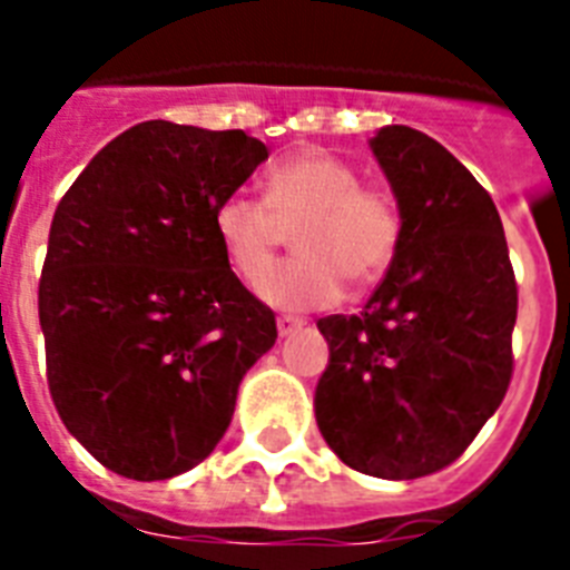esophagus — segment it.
<instances>
[{
    "label": "esophagus",
    "mask_w": 570,
    "mask_h": 570,
    "mask_svg": "<svg viewBox=\"0 0 570 570\" xmlns=\"http://www.w3.org/2000/svg\"><path fill=\"white\" fill-rule=\"evenodd\" d=\"M298 328H304L302 316H277V334H281V337H289V334H295Z\"/></svg>",
    "instance_id": "esophagus-1"
}]
</instances>
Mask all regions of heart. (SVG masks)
I'll return each instance as SVG.
<instances>
[{"instance_id": "b5f03b06", "label": "heart", "mask_w": 570, "mask_h": 570, "mask_svg": "<svg viewBox=\"0 0 570 570\" xmlns=\"http://www.w3.org/2000/svg\"><path fill=\"white\" fill-rule=\"evenodd\" d=\"M302 220L298 258L267 273L284 223ZM215 239L242 281L277 311H316L340 302L346 277L366 286L393 263L402 242V209L379 186H361V171L322 147L284 156L266 174V197L233 191L213 213Z\"/></svg>"}]
</instances>
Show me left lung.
I'll return each instance as SVG.
<instances>
[{
    "label": "left lung",
    "mask_w": 570,
    "mask_h": 570,
    "mask_svg": "<svg viewBox=\"0 0 570 570\" xmlns=\"http://www.w3.org/2000/svg\"><path fill=\"white\" fill-rule=\"evenodd\" d=\"M370 150L402 242L364 311L316 322L331 355L313 407L340 461L399 482L452 464L500 407L518 284L494 200L446 147L381 127Z\"/></svg>",
    "instance_id": "8db88e82"
}]
</instances>
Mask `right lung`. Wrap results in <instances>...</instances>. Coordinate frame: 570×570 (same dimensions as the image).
<instances>
[{
	"mask_svg": "<svg viewBox=\"0 0 570 570\" xmlns=\"http://www.w3.org/2000/svg\"><path fill=\"white\" fill-rule=\"evenodd\" d=\"M268 150L242 129L145 120L61 197L38 313L61 423L102 468L180 476L230 425L242 375L275 346V313L215 239L218 200Z\"/></svg>",
	"mask_w": 570,
	"mask_h": 570,
	"instance_id": "1",
	"label": "right lung"
}]
</instances>
